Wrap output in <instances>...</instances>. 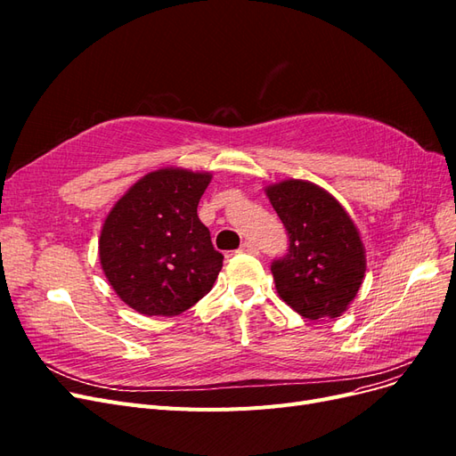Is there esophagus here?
<instances>
[{
    "instance_id": "esophagus-1",
    "label": "esophagus",
    "mask_w": 456,
    "mask_h": 456,
    "mask_svg": "<svg viewBox=\"0 0 456 456\" xmlns=\"http://www.w3.org/2000/svg\"><path fill=\"white\" fill-rule=\"evenodd\" d=\"M240 253H249V255H256V253H258V247H256L253 241H245V243L240 247Z\"/></svg>"
}]
</instances>
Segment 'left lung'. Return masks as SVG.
Returning a JSON list of instances; mask_svg holds the SVG:
<instances>
[{"instance_id": "left-lung-1", "label": "left lung", "mask_w": 456, "mask_h": 456, "mask_svg": "<svg viewBox=\"0 0 456 456\" xmlns=\"http://www.w3.org/2000/svg\"><path fill=\"white\" fill-rule=\"evenodd\" d=\"M266 196L289 233V253L272 262L278 295L308 320L342 315L363 283L367 258L360 230L327 190L287 178Z\"/></svg>"}]
</instances>
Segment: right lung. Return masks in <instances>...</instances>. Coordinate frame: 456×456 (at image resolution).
<instances>
[{"instance_id": "1", "label": "right lung", "mask_w": 456, "mask_h": 456, "mask_svg": "<svg viewBox=\"0 0 456 456\" xmlns=\"http://www.w3.org/2000/svg\"><path fill=\"white\" fill-rule=\"evenodd\" d=\"M213 175L163 167L136 181L108 213L99 258L108 283L144 315H178L211 291L223 268L198 203Z\"/></svg>"}]
</instances>
